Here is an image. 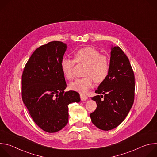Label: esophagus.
<instances>
[{
	"label": "esophagus",
	"instance_id": "esophagus-1",
	"mask_svg": "<svg viewBox=\"0 0 157 157\" xmlns=\"http://www.w3.org/2000/svg\"><path fill=\"white\" fill-rule=\"evenodd\" d=\"M80 98H81V100L82 101H84L87 100V99H88V97H87L86 95L81 93V94H80Z\"/></svg>",
	"mask_w": 157,
	"mask_h": 157
}]
</instances>
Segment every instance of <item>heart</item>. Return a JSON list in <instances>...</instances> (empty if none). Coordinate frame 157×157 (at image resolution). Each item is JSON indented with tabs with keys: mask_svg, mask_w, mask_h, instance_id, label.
<instances>
[{
	"mask_svg": "<svg viewBox=\"0 0 157 157\" xmlns=\"http://www.w3.org/2000/svg\"><path fill=\"white\" fill-rule=\"evenodd\" d=\"M74 59L64 57L61 61V68L64 76L69 80L74 78L75 63L86 64L83 78H78L70 84L73 91L81 93H87L93 84L104 82L107 78L110 64L107 56L101 55L97 49L87 47L82 48L75 53Z\"/></svg>",
	"mask_w": 157,
	"mask_h": 157,
	"instance_id": "obj_1",
	"label": "heart"
}]
</instances>
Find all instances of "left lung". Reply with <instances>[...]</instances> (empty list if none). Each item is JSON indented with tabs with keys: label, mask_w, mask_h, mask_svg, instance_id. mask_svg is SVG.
<instances>
[{
	"label": "left lung",
	"mask_w": 157,
	"mask_h": 157,
	"mask_svg": "<svg viewBox=\"0 0 157 157\" xmlns=\"http://www.w3.org/2000/svg\"><path fill=\"white\" fill-rule=\"evenodd\" d=\"M101 95L91 98L97 104L90 114L98 128L112 130L125 119L135 96V76L128 58L119 47L111 48L109 73L95 91Z\"/></svg>",
	"instance_id": "left-lung-1"
}]
</instances>
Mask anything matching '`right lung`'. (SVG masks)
Returning <instances> with one entry per match:
<instances>
[{"label": "right lung", "mask_w": 157, "mask_h": 157, "mask_svg": "<svg viewBox=\"0 0 157 157\" xmlns=\"http://www.w3.org/2000/svg\"><path fill=\"white\" fill-rule=\"evenodd\" d=\"M66 44L53 41L40 46L32 55L21 76V97L35 124L54 133L68 122V105L79 102V94L64 92L67 87L61 68Z\"/></svg>", "instance_id": "obj_1"}]
</instances>
